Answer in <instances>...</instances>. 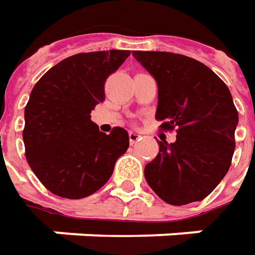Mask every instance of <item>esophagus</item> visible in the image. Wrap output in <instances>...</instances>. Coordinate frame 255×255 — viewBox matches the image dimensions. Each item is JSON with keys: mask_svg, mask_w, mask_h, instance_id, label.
<instances>
[{"mask_svg": "<svg viewBox=\"0 0 255 255\" xmlns=\"http://www.w3.org/2000/svg\"><path fill=\"white\" fill-rule=\"evenodd\" d=\"M140 139H142L140 133H137V132H129V140H130V143H132V145L136 143L137 140H140Z\"/></svg>", "mask_w": 255, "mask_h": 255, "instance_id": "obj_1", "label": "esophagus"}]
</instances>
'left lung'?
<instances>
[{
	"mask_svg": "<svg viewBox=\"0 0 255 255\" xmlns=\"http://www.w3.org/2000/svg\"><path fill=\"white\" fill-rule=\"evenodd\" d=\"M158 83L156 121L175 130L173 143L159 142L145 166L153 192L171 205L202 201L221 182L236 147L237 112L227 84L195 58L166 51H134Z\"/></svg>",
	"mask_w": 255,
	"mask_h": 255,
	"instance_id": "8db88e82",
	"label": "left lung"
}]
</instances>
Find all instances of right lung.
I'll return each mask as SVG.
<instances>
[{"label":"right lung","instance_id":"1","mask_svg":"<svg viewBox=\"0 0 255 255\" xmlns=\"http://www.w3.org/2000/svg\"><path fill=\"white\" fill-rule=\"evenodd\" d=\"M129 54V50L74 54L32 87L24 110L25 158L51 194L69 199L95 194L128 150V132L122 128L100 132L90 113L105 100L106 79Z\"/></svg>","mask_w":255,"mask_h":255}]
</instances>
